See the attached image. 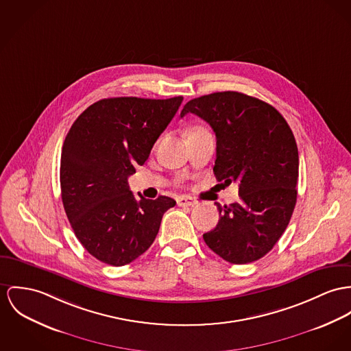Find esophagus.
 Here are the masks:
<instances>
[{
	"instance_id": "obj_1",
	"label": "esophagus",
	"mask_w": 351,
	"mask_h": 351,
	"mask_svg": "<svg viewBox=\"0 0 351 351\" xmlns=\"http://www.w3.org/2000/svg\"><path fill=\"white\" fill-rule=\"evenodd\" d=\"M176 202H178L179 206H189V207H192V206L197 204V200H195V199L191 197V196H180V197H178Z\"/></svg>"
}]
</instances>
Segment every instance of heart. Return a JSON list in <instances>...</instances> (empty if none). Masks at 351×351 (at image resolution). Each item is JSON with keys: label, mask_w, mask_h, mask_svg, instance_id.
I'll list each match as a JSON object with an SVG mask.
<instances>
[{"label": "heart", "mask_w": 351, "mask_h": 351, "mask_svg": "<svg viewBox=\"0 0 351 351\" xmlns=\"http://www.w3.org/2000/svg\"><path fill=\"white\" fill-rule=\"evenodd\" d=\"M197 130H202V128H197ZM195 131H196V130H195Z\"/></svg>", "instance_id": "heart-1"}]
</instances>
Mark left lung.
Here are the masks:
<instances>
[{"instance_id":"obj_1","label":"left lung","mask_w":351,"mask_h":351,"mask_svg":"<svg viewBox=\"0 0 351 351\" xmlns=\"http://www.w3.org/2000/svg\"><path fill=\"white\" fill-rule=\"evenodd\" d=\"M216 136L214 173L239 183V202L221 207L215 228L203 235L224 261L245 265L263 258L279 241L297 203L299 156L285 117L270 104L239 92H216L189 101Z\"/></svg>"}]
</instances>
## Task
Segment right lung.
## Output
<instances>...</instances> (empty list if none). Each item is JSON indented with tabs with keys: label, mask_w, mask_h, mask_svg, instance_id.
I'll list each match as a JSON object with an SVG mask.
<instances>
[{
	"label": "right lung",
	"mask_w": 351,
	"mask_h": 351,
	"mask_svg": "<svg viewBox=\"0 0 351 351\" xmlns=\"http://www.w3.org/2000/svg\"><path fill=\"white\" fill-rule=\"evenodd\" d=\"M183 101L103 99L85 109L65 137L60 184L65 214L82 247L119 267L134 262L155 241L164 213L176 202L136 199L128 176L143 165Z\"/></svg>",
	"instance_id": "right-lung-1"
}]
</instances>
